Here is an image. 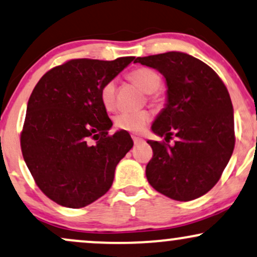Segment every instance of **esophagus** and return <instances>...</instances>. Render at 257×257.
<instances>
[{
	"label": "esophagus",
	"mask_w": 257,
	"mask_h": 257,
	"mask_svg": "<svg viewBox=\"0 0 257 257\" xmlns=\"http://www.w3.org/2000/svg\"><path fill=\"white\" fill-rule=\"evenodd\" d=\"M133 141H134V145H139L144 142V139L139 138V137H133Z\"/></svg>",
	"instance_id": "1"
}]
</instances>
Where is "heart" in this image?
<instances>
[{
	"instance_id": "1",
	"label": "heart",
	"mask_w": 257,
	"mask_h": 257,
	"mask_svg": "<svg viewBox=\"0 0 257 257\" xmlns=\"http://www.w3.org/2000/svg\"><path fill=\"white\" fill-rule=\"evenodd\" d=\"M129 79L135 85L148 93V98L153 103L162 101V94L157 89L162 83V78L156 70L151 68H138L129 74ZM100 100L107 111L115 110L116 107V83L115 81L106 82L100 89ZM151 120V112L148 110H141L137 112H122L115 118V126L119 131L128 133H141Z\"/></svg>"
}]
</instances>
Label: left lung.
Returning <instances> with one entry per match:
<instances>
[{"mask_svg": "<svg viewBox=\"0 0 257 257\" xmlns=\"http://www.w3.org/2000/svg\"><path fill=\"white\" fill-rule=\"evenodd\" d=\"M138 62L162 73L168 85V104L154 120L153 133L166 142L176 139L174 145L147 141L153 150L146 166L148 183L177 201L205 195L220 179L236 141L226 86L211 67L183 52Z\"/></svg>", "mask_w": 257, "mask_h": 257, "instance_id": "left-lung-1", "label": "left lung"}]
</instances>
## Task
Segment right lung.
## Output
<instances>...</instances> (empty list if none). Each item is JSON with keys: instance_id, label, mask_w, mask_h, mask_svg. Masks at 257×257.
I'll return each mask as SVG.
<instances>
[{"instance_id": "1", "label": "right lung", "mask_w": 257, "mask_h": 257, "mask_svg": "<svg viewBox=\"0 0 257 257\" xmlns=\"http://www.w3.org/2000/svg\"><path fill=\"white\" fill-rule=\"evenodd\" d=\"M134 58L69 60L46 72L33 88L21 151L36 184L58 205L81 208L103 196L133 147L125 131L109 135L112 122L100 89Z\"/></svg>"}]
</instances>
